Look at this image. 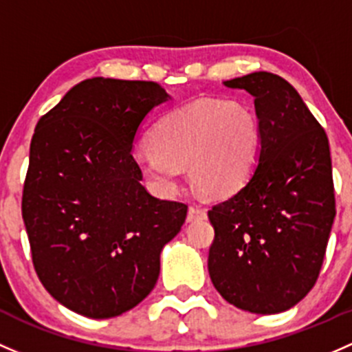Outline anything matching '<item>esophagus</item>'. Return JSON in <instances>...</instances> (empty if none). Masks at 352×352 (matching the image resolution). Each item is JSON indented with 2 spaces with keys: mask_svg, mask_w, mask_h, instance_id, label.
Returning a JSON list of instances; mask_svg holds the SVG:
<instances>
[{
  "mask_svg": "<svg viewBox=\"0 0 352 352\" xmlns=\"http://www.w3.org/2000/svg\"><path fill=\"white\" fill-rule=\"evenodd\" d=\"M206 219V210L198 205H190L188 208V222H195V220Z\"/></svg>",
  "mask_w": 352,
  "mask_h": 352,
  "instance_id": "esophagus-1",
  "label": "esophagus"
}]
</instances>
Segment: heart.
<instances>
[{
	"label": "heart",
	"mask_w": 352,
	"mask_h": 352,
	"mask_svg": "<svg viewBox=\"0 0 352 352\" xmlns=\"http://www.w3.org/2000/svg\"><path fill=\"white\" fill-rule=\"evenodd\" d=\"M151 146L133 155L140 176L161 193L175 190L179 169L201 195L223 198L241 190L254 173L261 125L251 107L205 98L155 123Z\"/></svg>",
	"instance_id": "heart-1"
}]
</instances>
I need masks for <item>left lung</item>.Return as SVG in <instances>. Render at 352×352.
Segmentation results:
<instances>
[{
    "label": "left lung",
    "mask_w": 352,
    "mask_h": 352,
    "mask_svg": "<svg viewBox=\"0 0 352 352\" xmlns=\"http://www.w3.org/2000/svg\"><path fill=\"white\" fill-rule=\"evenodd\" d=\"M254 96L261 151L248 183L212 206L208 273L251 314H280L314 288L336 217L329 139L296 89L273 72L230 79Z\"/></svg>",
    "instance_id": "left-lung-1"
}]
</instances>
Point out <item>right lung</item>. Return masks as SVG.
Returning a JSON list of instances; mask_svg holds the SVG:
<instances>
[{"instance_id": "1", "label": "right lung", "mask_w": 352, "mask_h": 352, "mask_svg": "<svg viewBox=\"0 0 352 352\" xmlns=\"http://www.w3.org/2000/svg\"><path fill=\"white\" fill-rule=\"evenodd\" d=\"M169 98L152 81L86 79L35 126L21 215L38 280L76 314L139 305L184 223L188 206L152 197L132 155L140 123Z\"/></svg>"}]
</instances>
